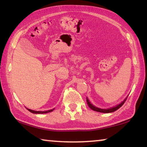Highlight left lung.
I'll list each match as a JSON object with an SVG mask.
<instances>
[{"mask_svg": "<svg viewBox=\"0 0 147 147\" xmlns=\"http://www.w3.org/2000/svg\"><path fill=\"white\" fill-rule=\"evenodd\" d=\"M126 99H127V98H126L125 99H124V100L123 102H121V104H119V105H117L115 107H113V108H109V109H100V108H96V107L94 106L93 104H91L90 102L89 101V100L88 98L86 99V101H87V103H88V106L91 109H93V110L95 111H98V112H101V113H111V112H113V111H115L116 110H117L118 109H119L121 108V107L123 105L124 103L125 102V101L126 100Z\"/></svg>", "mask_w": 147, "mask_h": 147, "instance_id": "obj_1", "label": "left lung"}]
</instances>
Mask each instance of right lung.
Masks as SVG:
<instances>
[{"mask_svg":"<svg viewBox=\"0 0 147 147\" xmlns=\"http://www.w3.org/2000/svg\"><path fill=\"white\" fill-rule=\"evenodd\" d=\"M29 111H30L31 113H49V112H51V111H53L54 110V109H51V110H48V111H34V110H32V109H27Z\"/></svg>","mask_w":147,"mask_h":147,"instance_id":"1","label":"right lung"}]
</instances>
